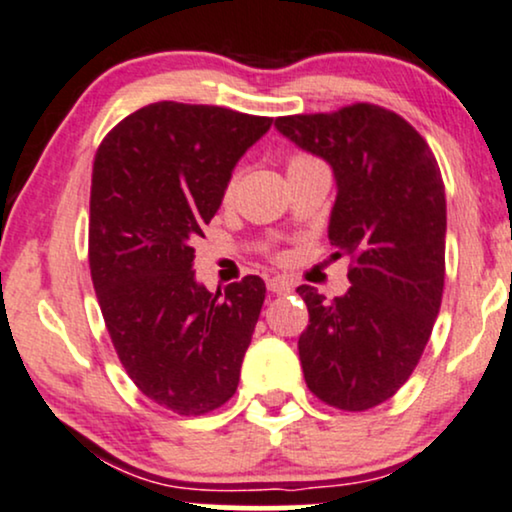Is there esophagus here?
<instances>
[{
  "label": "esophagus",
  "mask_w": 512,
  "mask_h": 512,
  "mask_svg": "<svg viewBox=\"0 0 512 512\" xmlns=\"http://www.w3.org/2000/svg\"><path fill=\"white\" fill-rule=\"evenodd\" d=\"M267 288L271 290V293H276V295H288L290 290H293V283H290L288 278L274 276V278H267Z\"/></svg>",
  "instance_id": "34e87169"
}]
</instances>
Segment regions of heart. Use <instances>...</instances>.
<instances>
[{
  "instance_id": "1",
  "label": "heart",
  "mask_w": 512,
  "mask_h": 512,
  "mask_svg": "<svg viewBox=\"0 0 512 512\" xmlns=\"http://www.w3.org/2000/svg\"><path fill=\"white\" fill-rule=\"evenodd\" d=\"M307 167H323V165L319 163V160L312 158V155H307V153H295V155H290V160H288V172L307 170ZM236 184H238V174H234L229 184H226V198L234 196Z\"/></svg>"
}]
</instances>
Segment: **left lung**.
Wrapping results in <instances>:
<instances>
[{
    "label": "left lung",
    "mask_w": 512,
    "mask_h": 512,
    "mask_svg": "<svg viewBox=\"0 0 512 512\" xmlns=\"http://www.w3.org/2000/svg\"><path fill=\"white\" fill-rule=\"evenodd\" d=\"M276 129L333 167L328 238L333 257H352L345 295L326 300L297 288L309 309L297 342L304 380L335 409H373L409 380L442 304L439 165L409 122L373 103L276 118Z\"/></svg>",
    "instance_id": "obj_1"
}]
</instances>
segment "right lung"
<instances>
[{
	"mask_svg": "<svg viewBox=\"0 0 512 512\" xmlns=\"http://www.w3.org/2000/svg\"><path fill=\"white\" fill-rule=\"evenodd\" d=\"M271 118L160 101L118 122L94 158L89 269L132 383L179 416L234 397L264 281L224 293L196 281L193 241L222 205L243 153Z\"/></svg>",
	"mask_w": 512,
	"mask_h": 512,
	"instance_id": "obj_1",
	"label": "right lung"
}]
</instances>
